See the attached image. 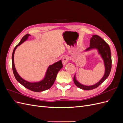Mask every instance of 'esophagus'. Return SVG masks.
Here are the masks:
<instances>
[{
  "label": "esophagus",
  "mask_w": 123,
  "mask_h": 123,
  "mask_svg": "<svg viewBox=\"0 0 123 123\" xmlns=\"http://www.w3.org/2000/svg\"><path fill=\"white\" fill-rule=\"evenodd\" d=\"M69 61V57L67 56H65L64 57H63L62 59V64L63 65H66L67 64L68 61Z\"/></svg>",
  "instance_id": "esophagus-1"
}]
</instances>
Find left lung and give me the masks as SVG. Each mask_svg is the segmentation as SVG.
Wrapping results in <instances>:
<instances>
[{"instance_id": "left-lung-1", "label": "left lung", "mask_w": 123, "mask_h": 123, "mask_svg": "<svg viewBox=\"0 0 123 123\" xmlns=\"http://www.w3.org/2000/svg\"><path fill=\"white\" fill-rule=\"evenodd\" d=\"M93 49L97 50L98 54L103 59L105 66V73L102 79L98 82L91 86H86L80 84L76 80L75 75H74L73 79L74 84L77 87L82 90H90L98 87L108 77L111 71L112 61L110 49L108 43L100 36L97 35H92L90 41V47L86 49L85 51L87 52Z\"/></svg>"}]
</instances>
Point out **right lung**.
<instances>
[{"instance_id":"right-lung-1","label":"right lung","mask_w":123,"mask_h":123,"mask_svg":"<svg viewBox=\"0 0 123 123\" xmlns=\"http://www.w3.org/2000/svg\"><path fill=\"white\" fill-rule=\"evenodd\" d=\"M31 36V35L29 34H27L25 35L21 39L19 43L14 49L12 56V65L13 71L16 80L20 84L23 85L25 88H27L32 91L41 92L48 90V89H50L52 87V86L53 85L54 83L56 78L57 74L58 71L62 68V61L60 60L57 62H55L54 64L52 65H50L48 67V68L46 71L45 76H44V78L42 80L39 81L30 82V81H29L23 79L19 75V74L18 73L15 68L14 61V53L16 49H17V47L20 46L21 44L27 40L29 38V36Z\"/></svg>"}]
</instances>
